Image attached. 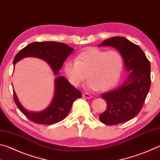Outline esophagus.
Returning a JSON list of instances; mask_svg holds the SVG:
<instances>
[{
    "label": "esophagus",
    "instance_id": "esophagus-1",
    "mask_svg": "<svg viewBox=\"0 0 160 160\" xmlns=\"http://www.w3.org/2000/svg\"><path fill=\"white\" fill-rule=\"evenodd\" d=\"M82 97H85V98H88V99H90V98H92V96L90 95V94H88V93H83Z\"/></svg>",
    "mask_w": 160,
    "mask_h": 160
}]
</instances>
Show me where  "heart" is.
I'll return each instance as SVG.
<instances>
[{
    "label": "heart",
    "mask_w": 160,
    "mask_h": 160,
    "mask_svg": "<svg viewBox=\"0 0 160 160\" xmlns=\"http://www.w3.org/2000/svg\"><path fill=\"white\" fill-rule=\"evenodd\" d=\"M123 64V56L119 51L92 47L78 54L76 61H67L64 72L72 85H80L87 74L89 79L87 87L90 90L104 91L118 80Z\"/></svg>",
    "instance_id": "1"
}]
</instances>
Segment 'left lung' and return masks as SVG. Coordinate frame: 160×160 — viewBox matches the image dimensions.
<instances>
[{"label": "left lung", "mask_w": 160, "mask_h": 160, "mask_svg": "<svg viewBox=\"0 0 160 160\" xmlns=\"http://www.w3.org/2000/svg\"><path fill=\"white\" fill-rule=\"evenodd\" d=\"M98 46H109L120 51L126 71H130L123 84L102 94L107 106L99 118L106 125L127 122L138 114L148 95L151 84L150 63L139 46L125 37L109 38Z\"/></svg>", "instance_id": "obj_1"}]
</instances>
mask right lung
I'll list each match as a JSON object with an SVG mask.
<instances>
[{
    "instance_id": "add662e5",
    "label": "right lung",
    "mask_w": 160,
    "mask_h": 160,
    "mask_svg": "<svg viewBox=\"0 0 160 160\" xmlns=\"http://www.w3.org/2000/svg\"><path fill=\"white\" fill-rule=\"evenodd\" d=\"M72 51L73 48L61 42H33L19 51L14 58L13 64L15 66V63L23 58H39L47 62L54 75H58V70ZM81 97L82 94L79 90L75 88L64 77L59 76L55 80V94L49 106L42 112H32L22 106L15 91H13L15 103L20 112L29 120L42 125L60 122L68 114L72 103Z\"/></svg>"
}]
</instances>
